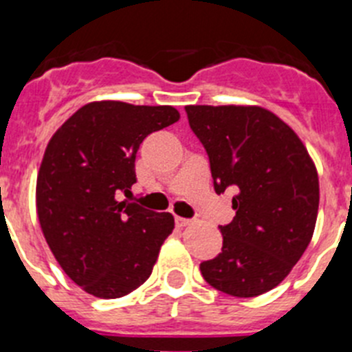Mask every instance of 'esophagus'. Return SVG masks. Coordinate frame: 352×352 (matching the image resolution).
<instances>
[{
	"label": "esophagus",
	"mask_w": 352,
	"mask_h": 352,
	"mask_svg": "<svg viewBox=\"0 0 352 352\" xmlns=\"http://www.w3.org/2000/svg\"><path fill=\"white\" fill-rule=\"evenodd\" d=\"M188 223H190V220H188V219H183V217H176V226H178V227H185V226H188Z\"/></svg>",
	"instance_id": "34e87169"
}]
</instances>
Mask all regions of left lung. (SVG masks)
Listing matches in <instances>:
<instances>
[{"label": "left lung", "mask_w": 352, "mask_h": 352, "mask_svg": "<svg viewBox=\"0 0 352 352\" xmlns=\"http://www.w3.org/2000/svg\"><path fill=\"white\" fill-rule=\"evenodd\" d=\"M210 157L217 194L234 192V219L219 226L222 252L201 263L211 287L236 298L272 291L309 247L319 178L296 132L259 105H186Z\"/></svg>", "instance_id": "1"}]
</instances>
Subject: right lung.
<instances>
[{
    "label": "right lung",
    "mask_w": 352,
    "mask_h": 352,
    "mask_svg": "<svg viewBox=\"0 0 352 352\" xmlns=\"http://www.w3.org/2000/svg\"><path fill=\"white\" fill-rule=\"evenodd\" d=\"M178 120L170 105L91 102L49 141L36 176L38 222L56 261L88 294L125 296L153 272L174 217L121 195L132 194L141 142Z\"/></svg>",
    "instance_id": "add662e5"
}]
</instances>
